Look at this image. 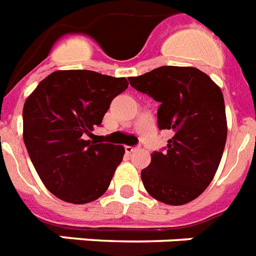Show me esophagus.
I'll return each mask as SVG.
<instances>
[{
	"instance_id": "1",
	"label": "esophagus",
	"mask_w": 256,
	"mask_h": 256,
	"mask_svg": "<svg viewBox=\"0 0 256 256\" xmlns=\"http://www.w3.org/2000/svg\"><path fill=\"white\" fill-rule=\"evenodd\" d=\"M136 149H138V148H136V146H130V145H126V152L128 153V154H130V153L134 152Z\"/></svg>"
}]
</instances>
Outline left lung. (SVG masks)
Listing matches in <instances>:
<instances>
[{
  "instance_id": "8db88e82",
  "label": "left lung",
  "mask_w": 256,
  "mask_h": 256,
  "mask_svg": "<svg viewBox=\"0 0 256 256\" xmlns=\"http://www.w3.org/2000/svg\"><path fill=\"white\" fill-rule=\"evenodd\" d=\"M130 84L160 103L158 130H170L165 152L141 170L145 190L166 205H185L212 182L224 154L228 122L222 91L196 67L161 66Z\"/></svg>"
}]
</instances>
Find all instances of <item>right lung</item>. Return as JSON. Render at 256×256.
<instances>
[{
	"mask_svg": "<svg viewBox=\"0 0 256 256\" xmlns=\"http://www.w3.org/2000/svg\"><path fill=\"white\" fill-rule=\"evenodd\" d=\"M126 78L90 70H60L46 76L24 106V141L47 190L70 204L102 197L122 160L124 146L86 140L100 126Z\"/></svg>",
	"mask_w": 256,
	"mask_h": 256,
	"instance_id": "obj_1",
	"label": "right lung"
}]
</instances>
